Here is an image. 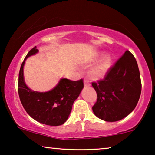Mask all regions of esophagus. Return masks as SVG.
<instances>
[{"mask_svg":"<svg viewBox=\"0 0 155 155\" xmlns=\"http://www.w3.org/2000/svg\"><path fill=\"white\" fill-rule=\"evenodd\" d=\"M84 86L85 87H89V86H91V84L88 80H84Z\"/></svg>","mask_w":155,"mask_h":155,"instance_id":"obj_1","label":"esophagus"}]
</instances>
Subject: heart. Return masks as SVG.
<instances>
[{
  "mask_svg": "<svg viewBox=\"0 0 155 155\" xmlns=\"http://www.w3.org/2000/svg\"><path fill=\"white\" fill-rule=\"evenodd\" d=\"M110 58L109 56H106L99 64H97L90 70V76L95 80L103 79L107 75V72L110 68Z\"/></svg>",
  "mask_w": 155,
  "mask_h": 155,
  "instance_id": "b5f03b06",
  "label": "heart"
}]
</instances>
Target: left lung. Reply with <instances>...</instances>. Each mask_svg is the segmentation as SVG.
Here are the masks:
<instances>
[{"label": "left lung", "mask_w": 155, "mask_h": 155, "mask_svg": "<svg viewBox=\"0 0 155 155\" xmlns=\"http://www.w3.org/2000/svg\"><path fill=\"white\" fill-rule=\"evenodd\" d=\"M91 84L97 94V102L92 107L96 116L106 121L124 119L136 107L142 91L134 56L127 50L103 79Z\"/></svg>", "instance_id": "left-lung-1"}]
</instances>
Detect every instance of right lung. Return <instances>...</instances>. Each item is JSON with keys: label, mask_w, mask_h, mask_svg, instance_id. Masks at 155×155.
Masks as SVG:
<instances>
[{"label": "right lung", "mask_w": 155, "mask_h": 155, "mask_svg": "<svg viewBox=\"0 0 155 155\" xmlns=\"http://www.w3.org/2000/svg\"><path fill=\"white\" fill-rule=\"evenodd\" d=\"M38 51L34 47L21 64L18 75V91L23 108L35 120L49 126H59L67 120L74 101L84 88L83 79L71 81L62 79L54 89L47 92L31 90L23 79L25 61Z\"/></svg>", "instance_id": "obj_1"}]
</instances>
